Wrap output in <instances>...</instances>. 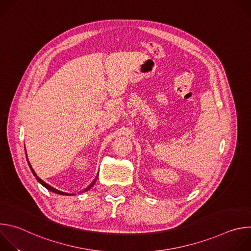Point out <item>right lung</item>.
<instances>
[{"mask_svg":"<svg viewBox=\"0 0 251 251\" xmlns=\"http://www.w3.org/2000/svg\"><path fill=\"white\" fill-rule=\"evenodd\" d=\"M25 156H26V151H25ZM26 161H27V164H28V166H29V168H30V170H31V172H32V174H33V176H35V178H37V181H38L40 184H42L46 189H48L49 191H50V192H52V193H55V194H58V195H62V196H74V194H68V193H64V192H61V191H59V190H56L55 188H53V187H51L50 185H49V184H47L46 182H44L41 177H39V176H37V174H35V172H34L33 169L31 168V166H30V164H29V162H28L27 157H26ZM96 178H97V176L94 178V181H93L86 189H84L82 192H86L87 190H89V189L94 185V183L96 182Z\"/></svg>","mask_w":251,"mask_h":251,"instance_id":"add662e5","label":"right lung"}]
</instances>
